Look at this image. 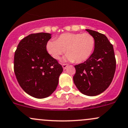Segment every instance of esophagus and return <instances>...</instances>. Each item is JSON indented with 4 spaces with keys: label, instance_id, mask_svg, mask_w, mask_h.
I'll use <instances>...</instances> for the list:
<instances>
[{
    "label": "esophagus",
    "instance_id": "34e87169",
    "mask_svg": "<svg viewBox=\"0 0 128 128\" xmlns=\"http://www.w3.org/2000/svg\"><path fill=\"white\" fill-rule=\"evenodd\" d=\"M62 66L63 68H64V69L65 70L66 68L68 66V64H62Z\"/></svg>",
    "mask_w": 128,
    "mask_h": 128
}]
</instances>
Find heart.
Instances as JSON below:
<instances>
[{
    "label": "heart",
    "mask_w": 128,
    "mask_h": 128,
    "mask_svg": "<svg viewBox=\"0 0 128 128\" xmlns=\"http://www.w3.org/2000/svg\"><path fill=\"white\" fill-rule=\"evenodd\" d=\"M95 40L87 33H64L57 40H50L46 43V50L53 59L58 60L62 54L68 53L64 60L81 63L88 60L94 52Z\"/></svg>",
    "instance_id": "heart-1"
}]
</instances>
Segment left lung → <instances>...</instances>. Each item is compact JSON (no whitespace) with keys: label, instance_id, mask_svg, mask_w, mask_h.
<instances>
[{"label":"left lung","instance_id":"left-lung-1","mask_svg":"<svg viewBox=\"0 0 128 128\" xmlns=\"http://www.w3.org/2000/svg\"><path fill=\"white\" fill-rule=\"evenodd\" d=\"M95 40L94 52L88 60L75 66L74 82L82 94L94 96L103 92L110 84L116 69L113 45L105 35L86 29Z\"/></svg>","mask_w":128,"mask_h":128}]
</instances>
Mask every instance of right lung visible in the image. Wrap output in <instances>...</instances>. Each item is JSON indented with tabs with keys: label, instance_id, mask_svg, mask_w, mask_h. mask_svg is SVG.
<instances>
[{
	"label": "right lung",
	"instance_id": "obj_1",
	"mask_svg": "<svg viewBox=\"0 0 128 128\" xmlns=\"http://www.w3.org/2000/svg\"><path fill=\"white\" fill-rule=\"evenodd\" d=\"M49 33L32 34L19 43L14 56V72L20 86L34 98L43 99L56 90L63 68L46 52Z\"/></svg>",
	"mask_w": 128,
	"mask_h": 128
}]
</instances>
